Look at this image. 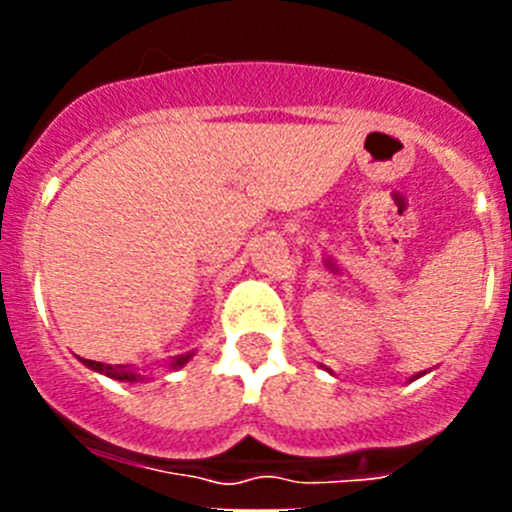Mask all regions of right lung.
Masks as SVG:
<instances>
[{"label":"right lung","instance_id":"1","mask_svg":"<svg viewBox=\"0 0 512 512\" xmlns=\"http://www.w3.org/2000/svg\"><path fill=\"white\" fill-rule=\"evenodd\" d=\"M187 359L189 356H176V359L171 361V366H182ZM81 361H84L89 369H94V372H102L112 379H120V382H138L140 377V374L130 372L128 366H122V364H102V361H92V359H81Z\"/></svg>","mask_w":512,"mask_h":512}]
</instances>
